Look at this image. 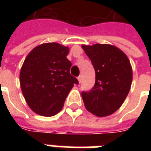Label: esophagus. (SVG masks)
<instances>
[{"mask_svg": "<svg viewBox=\"0 0 151 151\" xmlns=\"http://www.w3.org/2000/svg\"><path fill=\"white\" fill-rule=\"evenodd\" d=\"M78 82H79V83L81 82V80H82V78H81V76L80 75V76H79V77H78Z\"/></svg>", "mask_w": 151, "mask_h": 151, "instance_id": "obj_1", "label": "esophagus"}]
</instances>
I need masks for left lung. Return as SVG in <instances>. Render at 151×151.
<instances>
[{"label": "left lung", "instance_id": "left-lung-1", "mask_svg": "<svg viewBox=\"0 0 151 151\" xmlns=\"http://www.w3.org/2000/svg\"><path fill=\"white\" fill-rule=\"evenodd\" d=\"M96 72V83L88 92H81L88 111L97 117H106L117 111L129 94L132 70L129 58L110 45H82Z\"/></svg>", "mask_w": 151, "mask_h": 151}]
</instances>
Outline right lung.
Segmentation results:
<instances>
[{
	"mask_svg": "<svg viewBox=\"0 0 151 151\" xmlns=\"http://www.w3.org/2000/svg\"><path fill=\"white\" fill-rule=\"evenodd\" d=\"M68 53V47L45 43L35 47L25 59L19 73L20 86L28 106L37 114H57L73 85L78 84L70 73L72 63L66 59Z\"/></svg>",
	"mask_w": 151,
	"mask_h": 151,
	"instance_id": "add662e5",
	"label": "right lung"
}]
</instances>
